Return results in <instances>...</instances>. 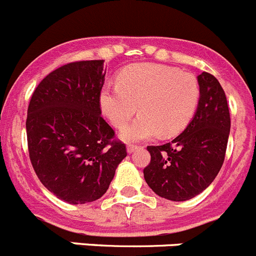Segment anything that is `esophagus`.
Masks as SVG:
<instances>
[{
  "instance_id": "esophagus-1",
  "label": "esophagus",
  "mask_w": 256,
  "mask_h": 256,
  "mask_svg": "<svg viewBox=\"0 0 256 256\" xmlns=\"http://www.w3.org/2000/svg\"><path fill=\"white\" fill-rule=\"evenodd\" d=\"M137 148H140V146L138 144H128V146H126V151H128V152H133V151H136L137 150Z\"/></svg>"
}]
</instances>
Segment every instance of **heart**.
<instances>
[{
    "instance_id": "1",
    "label": "heart",
    "mask_w": 256,
    "mask_h": 256,
    "mask_svg": "<svg viewBox=\"0 0 256 256\" xmlns=\"http://www.w3.org/2000/svg\"><path fill=\"white\" fill-rule=\"evenodd\" d=\"M200 94V84L192 74L166 65L138 62L120 70L115 87L101 90L100 106L118 130L128 124L138 106L141 115L122 137L144 141L184 130L198 110Z\"/></svg>"
}]
</instances>
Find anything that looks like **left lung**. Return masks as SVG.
<instances>
[{
	"label": "left lung",
	"mask_w": 256,
	"mask_h": 256,
	"mask_svg": "<svg viewBox=\"0 0 256 256\" xmlns=\"http://www.w3.org/2000/svg\"><path fill=\"white\" fill-rule=\"evenodd\" d=\"M200 101L195 116L172 142L148 146L150 164L146 183L156 195L172 201L195 198L212 184L224 162L230 130V108L218 79L202 72L198 76Z\"/></svg>",
	"instance_id": "8db88e82"
}]
</instances>
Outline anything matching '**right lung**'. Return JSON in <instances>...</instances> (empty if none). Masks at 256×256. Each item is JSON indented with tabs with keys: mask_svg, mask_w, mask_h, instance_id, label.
I'll return each instance as SVG.
<instances>
[{
	"mask_svg": "<svg viewBox=\"0 0 256 256\" xmlns=\"http://www.w3.org/2000/svg\"><path fill=\"white\" fill-rule=\"evenodd\" d=\"M104 60L62 65L32 94L26 138L37 177L56 198L86 204L108 191L126 144L101 116Z\"/></svg>",
	"mask_w": 256,
	"mask_h": 256,
	"instance_id": "obj_1",
	"label": "right lung"
}]
</instances>
